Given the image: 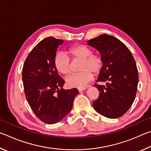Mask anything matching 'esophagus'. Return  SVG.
Wrapping results in <instances>:
<instances>
[{
	"label": "esophagus",
	"instance_id": "obj_1",
	"mask_svg": "<svg viewBox=\"0 0 151 151\" xmlns=\"http://www.w3.org/2000/svg\"><path fill=\"white\" fill-rule=\"evenodd\" d=\"M86 87H84V88H78V90L79 92H81V91H83L86 90Z\"/></svg>",
	"mask_w": 151,
	"mask_h": 151
}]
</instances>
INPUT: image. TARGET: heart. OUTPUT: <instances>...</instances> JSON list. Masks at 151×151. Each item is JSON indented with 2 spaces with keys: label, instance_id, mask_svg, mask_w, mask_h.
I'll list each match as a JSON object with an SVG mask.
<instances>
[{
  "label": "heart",
  "instance_id": "obj_1",
  "mask_svg": "<svg viewBox=\"0 0 151 151\" xmlns=\"http://www.w3.org/2000/svg\"><path fill=\"white\" fill-rule=\"evenodd\" d=\"M68 53L73 58L82 60L81 72L71 75L66 78V84L70 87L84 88L93 78V73L97 75L103 68V58L99 53H93L91 48L84 45L70 47ZM54 63L58 72L65 75L70 73V59L65 53L60 52L55 55Z\"/></svg>",
  "mask_w": 151,
  "mask_h": 151
}]
</instances>
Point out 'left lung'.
I'll use <instances>...</instances> for the list:
<instances>
[{
	"label": "left lung",
	"instance_id": "left-lung-1",
	"mask_svg": "<svg viewBox=\"0 0 151 151\" xmlns=\"http://www.w3.org/2000/svg\"><path fill=\"white\" fill-rule=\"evenodd\" d=\"M99 50L103 58V68L96 82H106V86L95 84L100 92L93 103L95 111L109 119L126 113L136 96L139 74L131 51L124 43L108 35H101L87 41Z\"/></svg>",
	"mask_w": 151,
	"mask_h": 151
}]
</instances>
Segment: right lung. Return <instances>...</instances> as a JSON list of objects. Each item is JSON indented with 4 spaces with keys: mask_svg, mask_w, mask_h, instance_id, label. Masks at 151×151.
Listing matches in <instances>:
<instances>
[{
    "mask_svg": "<svg viewBox=\"0 0 151 151\" xmlns=\"http://www.w3.org/2000/svg\"><path fill=\"white\" fill-rule=\"evenodd\" d=\"M63 40L49 37L33 48L24 61L22 82L27 100L35 115L47 124L61 121L73 108L77 88H63L65 81L54 63Z\"/></svg>",
    "mask_w": 151,
    "mask_h": 151,
    "instance_id": "1",
    "label": "right lung"
}]
</instances>
